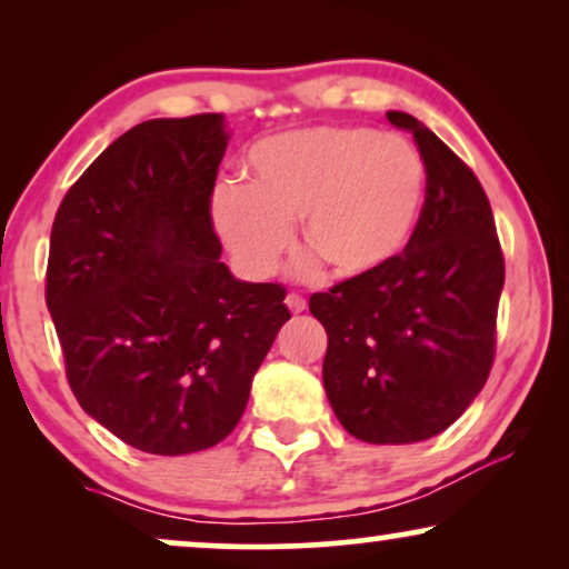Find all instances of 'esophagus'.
<instances>
[{"label":"esophagus","mask_w":569,"mask_h":569,"mask_svg":"<svg viewBox=\"0 0 569 569\" xmlns=\"http://www.w3.org/2000/svg\"><path fill=\"white\" fill-rule=\"evenodd\" d=\"M287 308L292 310V313H302V310L308 308V302H306V298H302V295H298V292H290L287 295Z\"/></svg>","instance_id":"esophagus-1"}]
</instances>
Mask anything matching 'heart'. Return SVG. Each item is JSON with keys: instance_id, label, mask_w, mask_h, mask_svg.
I'll list each match as a JSON object with an SVG mask.
<instances>
[{"instance_id": "heart-1", "label": "heart", "mask_w": 569, "mask_h": 569, "mask_svg": "<svg viewBox=\"0 0 569 569\" xmlns=\"http://www.w3.org/2000/svg\"><path fill=\"white\" fill-rule=\"evenodd\" d=\"M248 186L222 183L212 217L246 274L279 267L300 222V243L352 279L383 269L407 248L425 197V166L407 139L362 127L287 131L253 144Z\"/></svg>"}]
</instances>
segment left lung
Listing matches in <instances>:
<instances>
[{"instance_id": "obj_1", "label": "left lung", "mask_w": 569, "mask_h": 569, "mask_svg": "<svg viewBox=\"0 0 569 569\" xmlns=\"http://www.w3.org/2000/svg\"><path fill=\"white\" fill-rule=\"evenodd\" d=\"M425 204L403 253L383 269L310 295L329 347L323 386L341 427L378 446L448 430L485 388L495 362L505 259L492 207L473 170L422 121Z\"/></svg>"}]
</instances>
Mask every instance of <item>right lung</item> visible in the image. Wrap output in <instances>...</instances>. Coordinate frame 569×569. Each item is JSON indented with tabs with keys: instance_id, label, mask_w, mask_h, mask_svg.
<instances>
[{
	"instance_id": "obj_1",
	"label": "right lung",
	"mask_w": 569,
	"mask_h": 569,
	"mask_svg": "<svg viewBox=\"0 0 569 569\" xmlns=\"http://www.w3.org/2000/svg\"><path fill=\"white\" fill-rule=\"evenodd\" d=\"M222 113L137 123L72 183L53 217L46 306L74 399L154 456L212 448L290 321L287 290L220 261L212 191Z\"/></svg>"
}]
</instances>
